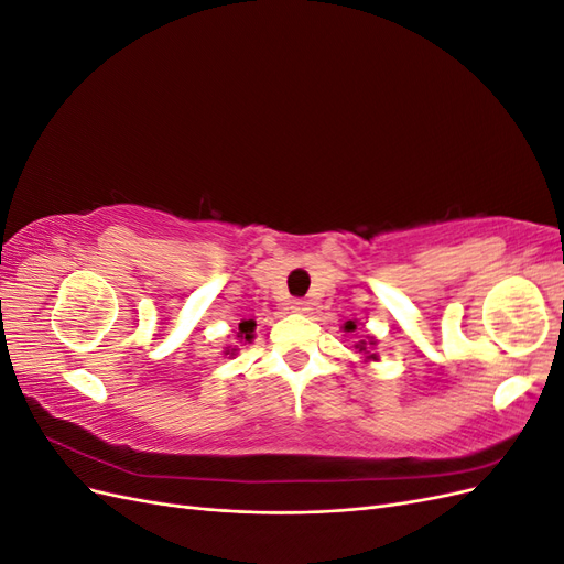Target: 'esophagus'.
I'll use <instances>...</instances> for the list:
<instances>
[{"label": "esophagus", "instance_id": "34e87169", "mask_svg": "<svg viewBox=\"0 0 564 564\" xmlns=\"http://www.w3.org/2000/svg\"><path fill=\"white\" fill-rule=\"evenodd\" d=\"M292 311L303 313V311H308V308H305V301H294V303H292Z\"/></svg>", "mask_w": 564, "mask_h": 564}]
</instances>
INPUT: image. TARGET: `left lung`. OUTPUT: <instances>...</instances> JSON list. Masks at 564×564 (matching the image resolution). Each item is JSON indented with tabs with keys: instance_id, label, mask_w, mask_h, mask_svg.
Returning a JSON list of instances; mask_svg holds the SVG:
<instances>
[{
	"instance_id": "left-lung-1",
	"label": "left lung",
	"mask_w": 564,
	"mask_h": 564,
	"mask_svg": "<svg viewBox=\"0 0 564 564\" xmlns=\"http://www.w3.org/2000/svg\"><path fill=\"white\" fill-rule=\"evenodd\" d=\"M344 329H346V332H355V329H357V324L350 319V322H346V327H344ZM373 344H377V340H373L371 336H367V340H357L355 348L360 350V352H365L367 360H377V355H369V346H373Z\"/></svg>"
}]
</instances>
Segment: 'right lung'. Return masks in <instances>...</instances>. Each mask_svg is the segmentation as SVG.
Masks as SVG:
<instances>
[{
	"instance_id": "obj_1",
	"label": "right lung",
	"mask_w": 564,
	"mask_h": 564,
	"mask_svg": "<svg viewBox=\"0 0 564 564\" xmlns=\"http://www.w3.org/2000/svg\"><path fill=\"white\" fill-rule=\"evenodd\" d=\"M253 327H256L253 319L240 322V332H237V338H240V344H251V340H253ZM228 352H230V350H228ZM232 352H235V350H232Z\"/></svg>"
}]
</instances>
